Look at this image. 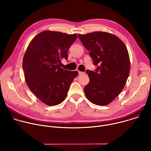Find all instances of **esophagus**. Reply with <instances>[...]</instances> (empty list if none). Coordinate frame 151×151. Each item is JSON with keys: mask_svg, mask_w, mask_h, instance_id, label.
<instances>
[{"mask_svg": "<svg viewBox=\"0 0 151 151\" xmlns=\"http://www.w3.org/2000/svg\"><path fill=\"white\" fill-rule=\"evenodd\" d=\"M78 73H79V75H83L85 73L84 72H81V71H79L78 72Z\"/></svg>", "mask_w": 151, "mask_h": 151, "instance_id": "1", "label": "esophagus"}]
</instances>
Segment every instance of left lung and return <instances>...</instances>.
Returning <instances> with one entry per match:
<instances>
[{"instance_id":"1","label":"left lung","mask_w":151,"mask_h":151,"mask_svg":"<svg viewBox=\"0 0 151 151\" xmlns=\"http://www.w3.org/2000/svg\"><path fill=\"white\" fill-rule=\"evenodd\" d=\"M83 45L90 51L96 72L86 70L90 78L84 93L92 103L104 106L111 103L124 88L130 70L127 48L116 36L105 32L79 34Z\"/></svg>"}]
</instances>
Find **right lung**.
<instances>
[{
  "label": "right lung",
  "mask_w": 151,
  "mask_h": 151,
  "mask_svg": "<svg viewBox=\"0 0 151 151\" xmlns=\"http://www.w3.org/2000/svg\"><path fill=\"white\" fill-rule=\"evenodd\" d=\"M76 34L44 30L30 42L23 60L26 82L33 93L48 106L60 104L66 99L71 83L78 75L61 68L68 59V51Z\"/></svg>",
  "instance_id": "obj_1"
}]
</instances>
